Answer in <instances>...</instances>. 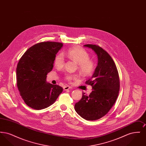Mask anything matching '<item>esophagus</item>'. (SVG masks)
Returning <instances> with one entry per match:
<instances>
[{
  "label": "esophagus",
  "instance_id": "obj_1",
  "mask_svg": "<svg viewBox=\"0 0 146 146\" xmlns=\"http://www.w3.org/2000/svg\"><path fill=\"white\" fill-rule=\"evenodd\" d=\"M71 89V88L69 86H68V85H65V86H63L64 90H69V89Z\"/></svg>",
  "mask_w": 146,
  "mask_h": 146
}]
</instances>
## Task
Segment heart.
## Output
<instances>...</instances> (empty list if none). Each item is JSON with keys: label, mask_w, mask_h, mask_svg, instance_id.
I'll use <instances>...</instances> for the list:
<instances>
[{"label": "heart", "mask_w": 146, "mask_h": 146, "mask_svg": "<svg viewBox=\"0 0 146 146\" xmlns=\"http://www.w3.org/2000/svg\"><path fill=\"white\" fill-rule=\"evenodd\" d=\"M68 57L78 63V69L84 76L92 74L96 70V63L90 59L89 54L83 48L76 46L70 48L66 52ZM65 59L62 53H58L54 58V64L57 68H62L64 64ZM65 79L70 82L77 78L76 75L66 74Z\"/></svg>", "instance_id": "obj_1"}]
</instances>
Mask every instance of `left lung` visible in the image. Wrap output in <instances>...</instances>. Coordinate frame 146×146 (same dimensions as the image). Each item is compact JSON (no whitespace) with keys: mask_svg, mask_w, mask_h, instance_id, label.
<instances>
[{"mask_svg":"<svg viewBox=\"0 0 146 146\" xmlns=\"http://www.w3.org/2000/svg\"><path fill=\"white\" fill-rule=\"evenodd\" d=\"M98 57V64L91 78L85 84L92 86L89 95L83 92L82 99L74 106L76 113L87 120H95L104 116L115 104L120 89L118 70L111 56L97 45L86 44Z\"/></svg>","mask_w":146,"mask_h":146,"instance_id":"left-lung-1","label":"left lung"}]
</instances>
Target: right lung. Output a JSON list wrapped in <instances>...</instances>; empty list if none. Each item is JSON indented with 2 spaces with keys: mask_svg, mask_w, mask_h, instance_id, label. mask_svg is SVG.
Returning a JSON list of instances; mask_svg holds the SVG:
<instances>
[{
  "mask_svg": "<svg viewBox=\"0 0 146 146\" xmlns=\"http://www.w3.org/2000/svg\"><path fill=\"white\" fill-rule=\"evenodd\" d=\"M63 43L44 42L31 46L24 53L16 68L17 86L25 104L39 110L53 104L63 88L46 82L54 67V58Z\"/></svg>",
  "mask_w": 146,
  "mask_h": 146,
  "instance_id": "obj_1",
  "label": "right lung"
}]
</instances>
